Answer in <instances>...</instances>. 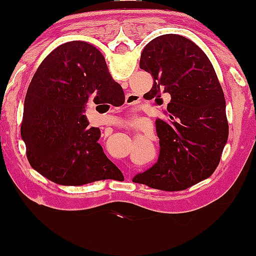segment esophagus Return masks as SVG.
Segmentation results:
<instances>
[{
    "instance_id": "obj_1",
    "label": "esophagus",
    "mask_w": 256,
    "mask_h": 256,
    "mask_svg": "<svg viewBox=\"0 0 256 256\" xmlns=\"http://www.w3.org/2000/svg\"><path fill=\"white\" fill-rule=\"evenodd\" d=\"M136 101H137V98H134V96H132V95H128V98H126V104H134ZM125 124L128 125V128H136V126H138L136 122H126Z\"/></svg>"
}]
</instances>
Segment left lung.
Listing matches in <instances>:
<instances>
[{
	"label": "left lung",
	"mask_w": 256,
	"mask_h": 256,
	"mask_svg": "<svg viewBox=\"0 0 256 256\" xmlns=\"http://www.w3.org/2000/svg\"><path fill=\"white\" fill-rule=\"evenodd\" d=\"M140 67L154 84L146 100L171 96L167 120H156L160 143L158 161L132 182L177 192L210 177L219 165L228 140L225 98L207 55L192 40L162 34L140 54Z\"/></svg>",
	"instance_id": "1"
}]
</instances>
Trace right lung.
<instances>
[{"label":"right lung","mask_w":256,"mask_h":256,"mask_svg":"<svg viewBox=\"0 0 256 256\" xmlns=\"http://www.w3.org/2000/svg\"><path fill=\"white\" fill-rule=\"evenodd\" d=\"M125 102L104 55L91 44H61L34 73L24 104L22 137L36 171L61 185H84L124 178L98 143L101 131L89 126L88 104Z\"/></svg>","instance_id":"right-lung-1"}]
</instances>
